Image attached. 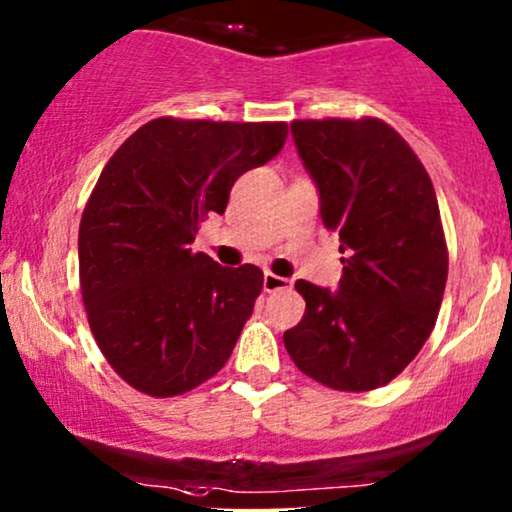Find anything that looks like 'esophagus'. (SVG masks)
Masks as SVG:
<instances>
[{"label": "esophagus", "mask_w": 512, "mask_h": 512, "mask_svg": "<svg viewBox=\"0 0 512 512\" xmlns=\"http://www.w3.org/2000/svg\"><path fill=\"white\" fill-rule=\"evenodd\" d=\"M262 286H265L267 294H272V291L289 289V286H291V279L279 277V274H272V272H265V282H262Z\"/></svg>", "instance_id": "1"}]
</instances>
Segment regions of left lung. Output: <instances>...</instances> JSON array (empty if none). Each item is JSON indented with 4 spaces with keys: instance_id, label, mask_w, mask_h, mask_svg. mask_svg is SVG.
Masks as SVG:
<instances>
[{
    "instance_id": "obj_1",
    "label": "left lung",
    "mask_w": 512,
    "mask_h": 512,
    "mask_svg": "<svg viewBox=\"0 0 512 512\" xmlns=\"http://www.w3.org/2000/svg\"><path fill=\"white\" fill-rule=\"evenodd\" d=\"M291 133L345 267L338 291L296 282L306 313L284 347L328 389H379L413 362L442 306L447 243L435 187L381 119H306Z\"/></svg>"
}]
</instances>
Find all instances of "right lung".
<instances>
[{
	"instance_id": "right-lung-1",
	"label": "right lung",
	"mask_w": 512,
	"mask_h": 512,
	"mask_svg": "<svg viewBox=\"0 0 512 512\" xmlns=\"http://www.w3.org/2000/svg\"><path fill=\"white\" fill-rule=\"evenodd\" d=\"M289 126L162 119L111 155L80 221V286L101 355L155 398L221 372L265 274L192 252L201 221L223 213L240 174L272 160Z\"/></svg>"
}]
</instances>
